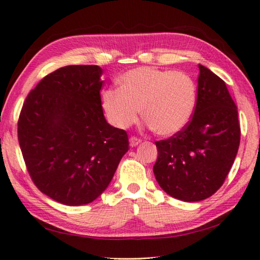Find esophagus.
<instances>
[{"mask_svg": "<svg viewBox=\"0 0 260 260\" xmlns=\"http://www.w3.org/2000/svg\"><path fill=\"white\" fill-rule=\"evenodd\" d=\"M141 142H142V140L135 138V136H131V138H129V146L131 147H136Z\"/></svg>", "mask_w": 260, "mask_h": 260, "instance_id": "1", "label": "esophagus"}]
</instances>
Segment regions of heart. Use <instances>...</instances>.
Here are the masks:
<instances>
[{
    "label": "heart",
    "instance_id": "b5f03b06",
    "mask_svg": "<svg viewBox=\"0 0 260 260\" xmlns=\"http://www.w3.org/2000/svg\"><path fill=\"white\" fill-rule=\"evenodd\" d=\"M119 89H105L101 100L109 121L127 128L142 110L146 124L169 136L181 132L196 107V85L187 73L156 68H136L118 79Z\"/></svg>",
    "mask_w": 260,
    "mask_h": 260
}]
</instances>
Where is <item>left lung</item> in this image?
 Wrapping results in <instances>:
<instances>
[{
  "label": "left lung",
  "instance_id": "1",
  "mask_svg": "<svg viewBox=\"0 0 260 260\" xmlns=\"http://www.w3.org/2000/svg\"><path fill=\"white\" fill-rule=\"evenodd\" d=\"M195 111L184 128L157 141L153 174L170 196L199 202L222 186L240 146L237 108L226 83L199 65Z\"/></svg>",
  "mask_w": 260,
  "mask_h": 260
}]
</instances>
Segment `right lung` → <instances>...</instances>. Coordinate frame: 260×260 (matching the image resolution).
<instances>
[{
    "instance_id": "right-lung-1",
    "label": "right lung",
    "mask_w": 260,
    "mask_h": 260,
    "mask_svg": "<svg viewBox=\"0 0 260 260\" xmlns=\"http://www.w3.org/2000/svg\"><path fill=\"white\" fill-rule=\"evenodd\" d=\"M102 73L98 65L60 68L21 108L18 141L26 167L39 190L61 204L95 201L128 151L126 131L105 120Z\"/></svg>"
}]
</instances>
